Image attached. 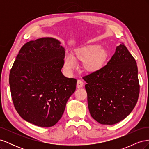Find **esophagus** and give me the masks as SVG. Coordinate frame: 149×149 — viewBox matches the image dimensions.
<instances>
[{
	"instance_id": "esophagus-1",
	"label": "esophagus",
	"mask_w": 149,
	"mask_h": 149,
	"mask_svg": "<svg viewBox=\"0 0 149 149\" xmlns=\"http://www.w3.org/2000/svg\"><path fill=\"white\" fill-rule=\"evenodd\" d=\"M76 86H77L78 88H81L83 86V82L81 80L77 81V84H76Z\"/></svg>"
}]
</instances>
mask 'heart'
Wrapping results in <instances>:
<instances>
[{"label": "heart", "instance_id": "1", "mask_svg": "<svg viewBox=\"0 0 149 149\" xmlns=\"http://www.w3.org/2000/svg\"><path fill=\"white\" fill-rule=\"evenodd\" d=\"M109 56V52L100 45L89 44L75 49L73 55L66 53L63 65L66 71L70 73L76 67V60H78L82 61L85 71L90 73H96L104 67Z\"/></svg>", "mask_w": 149, "mask_h": 149}]
</instances>
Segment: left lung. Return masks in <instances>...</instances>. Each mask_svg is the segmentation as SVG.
I'll return each instance as SVG.
<instances>
[{"label":"left lung","mask_w":149,"mask_h":149,"mask_svg":"<svg viewBox=\"0 0 149 149\" xmlns=\"http://www.w3.org/2000/svg\"><path fill=\"white\" fill-rule=\"evenodd\" d=\"M83 78L87 83L90 114L99 123H118L136 105L140 90L137 63L123 43L101 70Z\"/></svg>","instance_id":"obj_1"}]
</instances>
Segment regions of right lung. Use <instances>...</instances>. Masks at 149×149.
Returning a JSON list of instances; mask_svg holds the SVG:
<instances>
[{"instance_id": "add662e5", "label": "right lung", "mask_w": 149, "mask_h": 149, "mask_svg": "<svg viewBox=\"0 0 149 149\" xmlns=\"http://www.w3.org/2000/svg\"><path fill=\"white\" fill-rule=\"evenodd\" d=\"M59 40L44 37L22 47L9 75L12 101L19 114L40 127L55 125L76 87L74 78H66L65 48Z\"/></svg>"}]
</instances>
